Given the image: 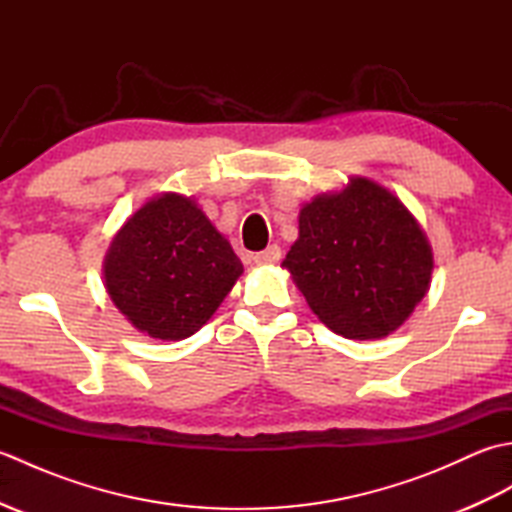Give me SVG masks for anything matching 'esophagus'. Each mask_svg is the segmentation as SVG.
Returning <instances> with one entry per match:
<instances>
[{"mask_svg": "<svg viewBox=\"0 0 512 512\" xmlns=\"http://www.w3.org/2000/svg\"><path fill=\"white\" fill-rule=\"evenodd\" d=\"M279 259H281V248L277 244H273V246H268L266 250H262V253H255L253 262L257 266H268V264H277Z\"/></svg>", "mask_w": 512, "mask_h": 512, "instance_id": "esophagus-1", "label": "esophagus"}]
</instances>
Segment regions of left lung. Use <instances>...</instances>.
<instances>
[{"mask_svg": "<svg viewBox=\"0 0 512 512\" xmlns=\"http://www.w3.org/2000/svg\"><path fill=\"white\" fill-rule=\"evenodd\" d=\"M312 312L345 339H383L427 295L433 255L420 224L394 193L354 178L299 213L284 259Z\"/></svg>", "mask_w": 512, "mask_h": 512, "instance_id": "8db88e82", "label": "left lung"}]
</instances>
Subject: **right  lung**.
Listing matches in <instances>:
<instances>
[{
    "mask_svg": "<svg viewBox=\"0 0 512 512\" xmlns=\"http://www.w3.org/2000/svg\"><path fill=\"white\" fill-rule=\"evenodd\" d=\"M242 273L231 244L178 193L160 195L129 217L105 257L114 306L162 341L198 332Z\"/></svg>",
    "mask_w": 512,
    "mask_h": 512,
    "instance_id": "1",
    "label": "right lung"
}]
</instances>
